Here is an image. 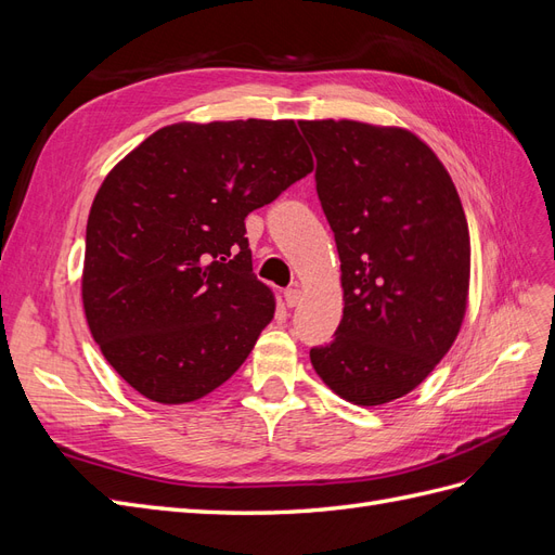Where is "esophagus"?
<instances>
[{"label":"esophagus","instance_id":"1","mask_svg":"<svg viewBox=\"0 0 555 555\" xmlns=\"http://www.w3.org/2000/svg\"><path fill=\"white\" fill-rule=\"evenodd\" d=\"M284 304H287L289 308H296L300 304V289L298 287L284 289Z\"/></svg>","mask_w":555,"mask_h":555}]
</instances>
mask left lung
<instances>
[{"label":"left lung","mask_w":555,"mask_h":555,"mask_svg":"<svg viewBox=\"0 0 555 555\" xmlns=\"http://www.w3.org/2000/svg\"><path fill=\"white\" fill-rule=\"evenodd\" d=\"M340 255L343 319L310 361L331 391L373 408L416 389L461 331L469 231L438 155L402 127L300 120Z\"/></svg>","instance_id":"8db88e82"}]
</instances>
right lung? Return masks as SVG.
Here are the masks:
<instances>
[{"instance_id":"obj_1","label":"right lung","mask_w":555,"mask_h":555,"mask_svg":"<svg viewBox=\"0 0 555 555\" xmlns=\"http://www.w3.org/2000/svg\"><path fill=\"white\" fill-rule=\"evenodd\" d=\"M314 169L294 120L178 122L113 166L86 231L82 308L141 396L182 405L224 384L275 314L245 217Z\"/></svg>"}]
</instances>
